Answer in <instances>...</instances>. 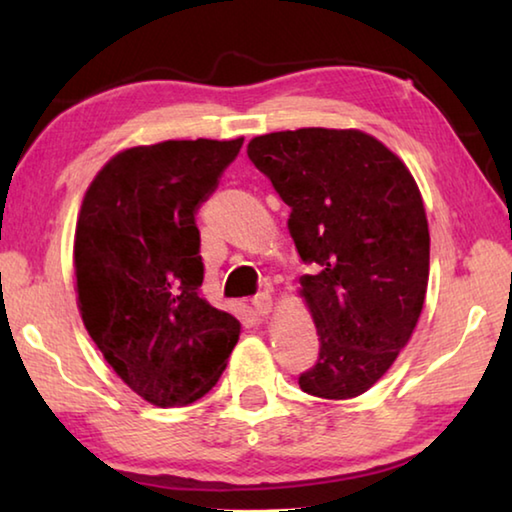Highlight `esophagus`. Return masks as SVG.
Here are the masks:
<instances>
[{"instance_id": "1", "label": "esophagus", "mask_w": 512, "mask_h": 512, "mask_svg": "<svg viewBox=\"0 0 512 512\" xmlns=\"http://www.w3.org/2000/svg\"><path fill=\"white\" fill-rule=\"evenodd\" d=\"M250 305H253V311H255L257 316H266V314H271L273 300L264 291V293H257V296H253V300H250Z\"/></svg>"}]
</instances>
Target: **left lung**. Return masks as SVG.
<instances>
[{
	"instance_id": "1",
	"label": "left lung",
	"mask_w": 512,
	"mask_h": 512,
	"mask_svg": "<svg viewBox=\"0 0 512 512\" xmlns=\"http://www.w3.org/2000/svg\"><path fill=\"white\" fill-rule=\"evenodd\" d=\"M248 158L291 207L289 232L320 336L305 393L350 400L409 343L429 282V225L411 171L372 135L298 128L259 135Z\"/></svg>"
}]
</instances>
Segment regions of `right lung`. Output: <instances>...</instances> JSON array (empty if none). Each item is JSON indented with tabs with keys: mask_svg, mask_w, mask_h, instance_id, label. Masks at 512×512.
Returning a JSON list of instances; mask_svg holds the SVG:
<instances>
[{
	"mask_svg": "<svg viewBox=\"0 0 512 512\" xmlns=\"http://www.w3.org/2000/svg\"><path fill=\"white\" fill-rule=\"evenodd\" d=\"M241 144L126 149L83 198L74 237L83 325L124 384L162 409L210 391L239 341V320L201 298L196 212Z\"/></svg>",
	"mask_w": 512,
	"mask_h": 512,
	"instance_id": "1",
	"label": "right lung"
}]
</instances>
